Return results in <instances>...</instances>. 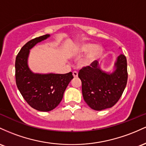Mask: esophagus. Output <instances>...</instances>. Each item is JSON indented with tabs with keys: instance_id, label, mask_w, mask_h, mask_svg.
Instances as JSON below:
<instances>
[{
	"instance_id": "esophagus-1",
	"label": "esophagus",
	"mask_w": 146,
	"mask_h": 146,
	"mask_svg": "<svg viewBox=\"0 0 146 146\" xmlns=\"http://www.w3.org/2000/svg\"><path fill=\"white\" fill-rule=\"evenodd\" d=\"M72 74H73V76H74V77H77L78 76V72L76 71H74L73 72H72Z\"/></svg>"
}]
</instances>
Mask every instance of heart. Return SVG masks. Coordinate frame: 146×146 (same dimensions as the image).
<instances>
[{
	"label": "heart",
	"instance_id": "b5f03b06",
	"mask_svg": "<svg viewBox=\"0 0 146 146\" xmlns=\"http://www.w3.org/2000/svg\"><path fill=\"white\" fill-rule=\"evenodd\" d=\"M103 52V48L101 45H96L92 42H83L78 45L76 54L78 55L84 54L82 59V65L89 66L101 57Z\"/></svg>",
	"mask_w": 146,
	"mask_h": 146
}]
</instances>
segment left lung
Listing matches in <instances>:
<instances>
[{
    "label": "left lung",
    "mask_w": 146,
    "mask_h": 146,
    "mask_svg": "<svg viewBox=\"0 0 146 146\" xmlns=\"http://www.w3.org/2000/svg\"><path fill=\"white\" fill-rule=\"evenodd\" d=\"M78 77L83 99L92 109L101 111L110 108L120 99L127 84V60L120 54L109 72L103 70L101 63L96 61L80 70Z\"/></svg>",
    "instance_id": "left-lung-1"
}]
</instances>
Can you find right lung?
Instances as JSON below:
<instances>
[{"mask_svg": "<svg viewBox=\"0 0 146 146\" xmlns=\"http://www.w3.org/2000/svg\"><path fill=\"white\" fill-rule=\"evenodd\" d=\"M50 37L45 34L29 40L16 56V83L23 97L32 108L41 112L54 109L63 99L64 92L71 80L72 73H34L28 65L30 50L37 43Z\"/></svg>", "mask_w": 146, "mask_h": 146, "instance_id": "obj_1", "label": "right lung"}]
</instances>
